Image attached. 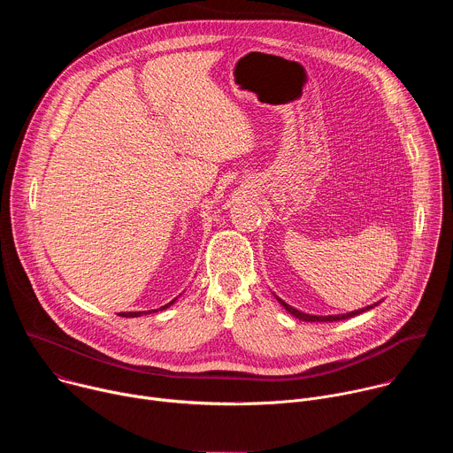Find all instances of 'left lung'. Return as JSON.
Instances as JSON below:
<instances>
[{
  "mask_svg": "<svg viewBox=\"0 0 453 453\" xmlns=\"http://www.w3.org/2000/svg\"><path fill=\"white\" fill-rule=\"evenodd\" d=\"M274 297L278 299V303L290 313V315H294L296 319H299V320H306V322H334V320H344V319H349V317H355V315H360V313H364V311H367V310H371V308H374V306H378L381 301H378V303H374V304H369V306H365V308H360V310H353V311H346V313H337V315H311V313H304V311H301V310H297V308H294V306H290L288 303H285L281 297H278L276 294H274Z\"/></svg>",
  "mask_w": 453,
  "mask_h": 453,
  "instance_id": "1",
  "label": "left lung"
}]
</instances>
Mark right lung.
<instances>
[{
    "label": "right lung",
    "mask_w": 453,
    "mask_h": 453,
    "mask_svg": "<svg viewBox=\"0 0 453 453\" xmlns=\"http://www.w3.org/2000/svg\"><path fill=\"white\" fill-rule=\"evenodd\" d=\"M175 301H177V297H175V299H172L170 303H166L165 306L157 308V310H166V308H170V306H172ZM157 310H145V311H119L118 315H119V317H142V315H149V313H154V311H157Z\"/></svg>",
    "instance_id": "add662e5"
}]
</instances>
